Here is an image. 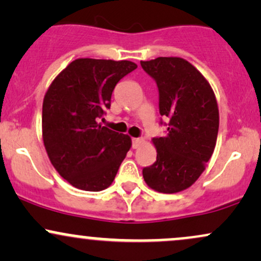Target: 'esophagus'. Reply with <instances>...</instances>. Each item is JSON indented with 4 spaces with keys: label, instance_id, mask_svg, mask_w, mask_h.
Returning <instances> with one entry per match:
<instances>
[{
    "label": "esophagus",
    "instance_id": "esophagus-1",
    "mask_svg": "<svg viewBox=\"0 0 261 261\" xmlns=\"http://www.w3.org/2000/svg\"><path fill=\"white\" fill-rule=\"evenodd\" d=\"M142 143H143L142 139H133V147L134 148H139Z\"/></svg>",
    "mask_w": 261,
    "mask_h": 261
}]
</instances>
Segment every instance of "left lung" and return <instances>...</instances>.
<instances>
[{
    "label": "left lung",
    "mask_w": 261,
    "mask_h": 261,
    "mask_svg": "<svg viewBox=\"0 0 261 261\" xmlns=\"http://www.w3.org/2000/svg\"><path fill=\"white\" fill-rule=\"evenodd\" d=\"M141 66L157 82L160 113L169 119L166 136L152 139L157 161L143 168V179L158 193H179L199 179L214 153L220 125L216 95L181 58H157Z\"/></svg>",
    "instance_id": "left-lung-1"
}]
</instances>
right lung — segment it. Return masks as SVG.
<instances>
[{"label":"right lung","instance_id":"right-lung-1","mask_svg":"<svg viewBox=\"0 0 261 261\" xmlns=\"http://www.w3.org/2000/svg\"><path fill=\"white\" fill-rule=\"evenodd\" d=\"M137 67L121 60L77 59L66 66L45 93L43 141L54 168L85 191L112 185L131 148V137L97 120L110 108L116 83Z\"/></svg>","mask_w":261,"mask_h":261}]
</instances>
